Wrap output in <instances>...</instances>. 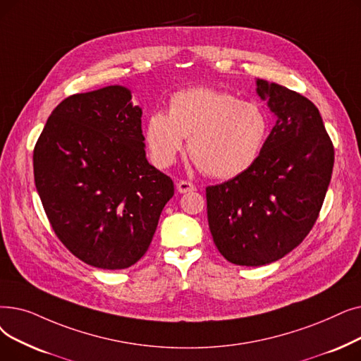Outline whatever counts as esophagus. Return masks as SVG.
Here are the masks:
<instances>
[{"instance_id": "obj_1", "label": "esophagus", "mask_w": 361, "mask_h": 361, "mask_svg": "<svg viewBox=\"0 0 361 361\" xmlns=\"http://www.w3.org/2000/svg\"><path fill=\"white\" fill-rule=\"evenodd\" d=\"M177 190H178L180 193H187V192L195 190V185H193L190 181L180 180V181H177Z\"/></svg>"}]
</instances>
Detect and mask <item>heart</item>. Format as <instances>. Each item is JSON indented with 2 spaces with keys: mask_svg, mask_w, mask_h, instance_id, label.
Listing matches in <instances>:
<instances>
[{
  "mask_svg": "<svg viewBox=\"0 0 361 361\" xmlns=\"http://www.w3.org/2000/svg\"><path fill=\"white\" fill-rule=\"evenodd\" d=\"M264 109L208 87L176 92L168 114L154 112L145 125V143L152 161L166 168L183 150V138L196 164L208 176L230 178L254 164L267 138Z\"/></svg>",
  "mask_w": 361,
  "mask_h": 361,
  "instance_id": "heart-1",
  "label": "heart"
}]
</instances>
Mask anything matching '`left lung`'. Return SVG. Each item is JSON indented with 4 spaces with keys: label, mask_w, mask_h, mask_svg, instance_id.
I'll return each mask as SVG.
<instances>
[{
    "label": "left lung",
    "mask_w": 361,
    "mask_h": 361,
    "mask_svg": "<svg viewBox=\"0 0 361 361\" xmlns=\"http://www.w3.org/2000/svg\"><path fill=\"white\" fill-rule=\"evenodd\" d=\"M257 94L277 116L258 158L242 174L207 187L214 243L227 261L246 267L283 258L305 239L335 161L314 103L264 80L257 81Z\"/></svg>",
    "instance_id": "1"
}]
</instances>
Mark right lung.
I'll list each match as a JSON object with an SVG mask.
<instances>
[{
  "label": "right lung",
  "mask_w": 361,
  "mask_h": 361,
  "mask_svg": "<svg viewBox=\"0 0 361 361\" xmlns=\"http://www.w3.org/2000/svg\"><path fill=\"white\" fill-rule=\"evenodd\" d=\"M47 218L71 252L122 270L142 258L174 183L146 159L142 109L121 85L73 94L51 112L34 149Z\"/></svg>",
  "instance_id": "1"
}]
</instances>
